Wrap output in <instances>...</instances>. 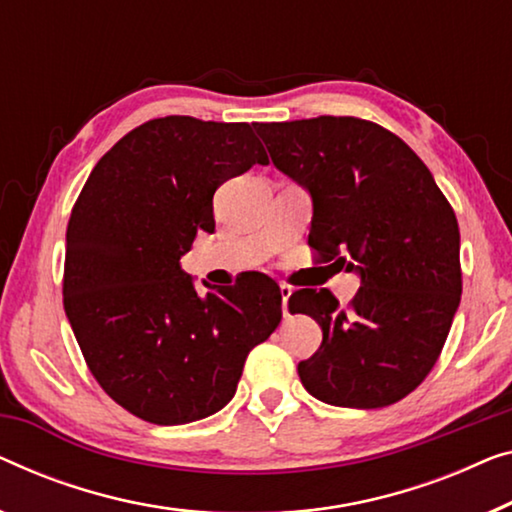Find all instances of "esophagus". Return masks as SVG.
Segmentation results:
<instances>
[{"label": "esophagus", "mask_w": 512, "mask_h": 512, "mask_svg": "<svg viewBox=\"0 0 512 512\" xmlns=\"http://www.w3.org/2000/svg\"><path fill=\"white\" fill-rule=\"evenodd\" d=\"M279 293H281V309H284V316H291V314H288V298H291L293 288L286 286V284H281L279 286Z\"/></svg>", "instance_id": "1"}]
</instances>
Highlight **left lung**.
Returning a JSON list of instances; mask_svg holds the SVG:
<instances>
[{"label":"left lung","mask_w":512,"mask_h":512,"mask_svg":"<svg viewBox=\"0 0 512 512\" xmlns=\"http://www.w3.org/2000/svg\"><path fill=\"white\" fill-rule=\"evenodd\" d=\"M272 164L311 198L309 244L355 272L351 309L302 288L291 314L321 325V348L298 365L309 395L346 409H381L432 372L462 295L459 228L420 157L358 117L256 122Z\"/></svg>","instance_id":"obj_1"}]
</instances>
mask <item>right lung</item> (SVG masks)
Returning a JSON list of instances; mask_svg holds the SVG:
<instances>
[{
    "label": "right lung",
    "mask_w": 512,
    "mask_h": 512,
    "mask_svg": "<svg viewBox=\"0 0 512 512\" xmlns=\"http://www.w3.org/2000/svg\"><path fill=\"white\" fill-rule=\"evenodd\" d=\"M268 154L247 122L170 115L94 166L66 228L64 311L108 397L154 425L224 409L251 348L281 321L270 277L198 293L180 258L214 231L221 184Z\"/></svg>",
    "instance_id": "obj_1"
}]
</instances>
